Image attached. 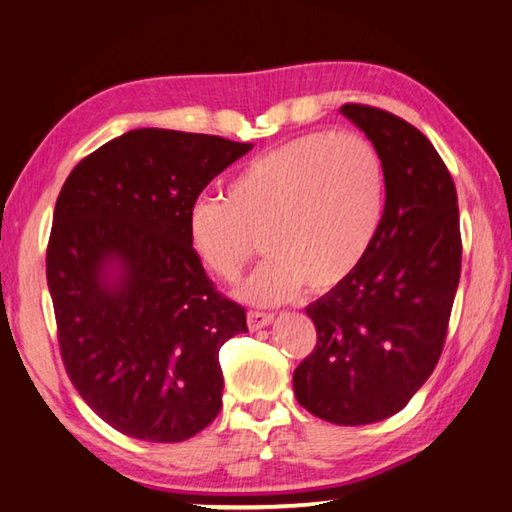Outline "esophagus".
<instances>
[{
	"mask_svg": "<svg viewBox=\"0 0 512 512\" xmlns=\"http://www.w3.org/2000/svg\"><path fill=\"white\" fill-rule=\"evenodd\" d=\"M246 319H248V328L250 330H262L270 322H273V315L262 313V310H248V317Z\"/></svg>",
	"mask_w": 512,
	"mask_h": 512,
	"instance_id": "esophagus-1",
	"label": "esophagus"
}]
</instances>
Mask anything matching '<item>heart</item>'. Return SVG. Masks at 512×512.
Here are the masks:
<instances>
[{
	"label": "heart",
	"mask_w": 512,
	"mask_h": 512,
	"mask_svg": "<svg viewBox=\"0 0 512 512\" xmlns=\"http://www.w3.org/2000/svg\"><path fill=\"white\" fill-rule=\"evenodd\" d=\"M384 166L353 130L310 133L259 155L226 186V199L197 197L186 235L199 262L235 284L259 253L270 257L244 286L257 304H279L304 284L342 286L362 266L384 215Z\"/></svg>",
	"instance_id": "b5f03b06"
}]
</instances>
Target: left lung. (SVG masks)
Instances as JSON below:
<instances>
[{
    "mask_svg": "<svg viewBox=\"0 0 512 512\" xmlns=\"http://www.w3.org/2000/svg\"><path fill=\"white\" fill-rule=\"evenodd\" d=\"M384 166L386 204L366 259L306 308L317 346L295 368L297 402L330 424L402 410L444 350L462 273L457 190L424 133L388 110L344 104Z\"/></svg>",
    "mask_w": 512,
    "mask_h": 512,
    "instance_id": "obj_1",
    "label": "left lung"
}]
</instances>
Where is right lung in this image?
Here are the masks:
<instances>
[{"mask_svg":"<svg viewBox=\"0 0 512 512\" xmlns=\"http://www.w3.org/2000/svg\"><path fill=\"white\" fill-rule=\"evenodd\" d=\"M253 144L137 128L79 162L46 250L59 353L119 433L173 444L222 408L219 348L246 310L217 293L186 235L190 204Z\"/></svg>","mask_w":512,"mask_h":512,"instance_id":"add662e5","label":"right lung"}]
</instances>
